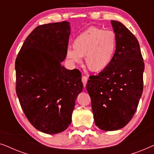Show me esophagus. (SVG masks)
<instances>
[{
    "label": "esophagus",
    "mask_w": 154,
    "mask_h": 154,
    "mask_svg": "<svg viewBox=\"0 0 154 154\" xmlns=\"http://www.w3.org/2000/svg\"><path fill=\"white\" fill-rule=\"evenodd\" d=\"M81 80H82V82H83V86L84 87H85V85H87V83H88V78L87 76H85V75H83L81 78Z\"/></svg>",
    "instance_id": "esophagus-1"
}]
</instances>
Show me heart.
<instances>
[{"mask_svg": "<svg viewBox=\"0 0 154 154\" xmlns=\"http://www.w3.org/2000/svg\"><path fill=\"white\" fill-rule=\"evenodd\" d=\"M118 39L113 31L90 27L80 33L66 50V58L72 63H81L85 57V64L90 71L100 72L108 68L114 57Z\"/></svg>", "mask_w": 154, "mask_h": 154, "instance_id": "b5f03b06", "label": "heart"}]
</instances>
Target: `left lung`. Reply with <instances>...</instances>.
<instances>
[{
    "label": "left lung",
    "instance_id": "obj_1",
    "mask_svg": "<svg viewBox=\"0 0 154 154\" xmlns=\"http://www.w3.org/2000/svg\"><path fill=\"white\" fill-rule=\"evenodd\" d=\"M111 23L118 39L114 57L108 68L90 76L86 85L94 123L105 131L121 129L131 121L142 94L144 70L137 39L122 23Z\"/></svg>",
    "mask_w": 154,
    "mask_h": 154
}]
</instances>
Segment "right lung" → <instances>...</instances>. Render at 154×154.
I'll list each match as a JSON object with an SVG mask.
<instances>
[{
	"mask_svg": "<svg viewBox=\"0 0 154 154\" xmlns=\"http://www.w3.org/2000/svg\"><path fill=\"white\" fill-rule=\"evenodd\" d=\"M68 22L43 24L28 35L15 61L16 92L27 119L38 130L54 134L67 129L81 73L62 66L70 35Z\"/></svg>",
	"mask_w": 154,
	"mask_h": 154,
	"instance_id": "add662e5",
	"label": "right lung"
}]
</instances>
